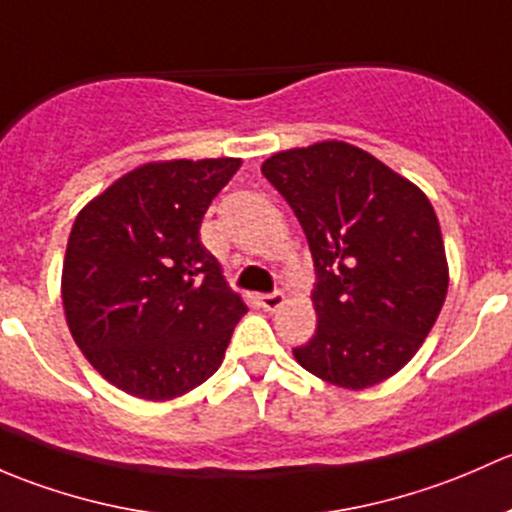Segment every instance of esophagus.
<instances>
[{"instance_id":"esophagus-1","label":"esophagus","mask_w":512,"mask_h":512,"mask_svg":"<svg viewBox=\"0 0 512 512\" xmlns=\"http://www.w3.org/2000/svg\"><path fill=\"white\" fill-rule=\"evenodd\" d=\"M283 303H286V295L283 293L261 295V308L268 310V313H276L278 308H283Z\"/></svg>"}]
</instances>
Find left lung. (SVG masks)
<instances>
[{
    "label": "left lung",
    "mask_w": 512,
    "mask_h": 512,
    "mask_svg": "<svg viewBox=\"0 0 512 512\" xmlns=\"http://www.w3.org/2000/svg\"><path fill=\"white\" fill-rule=\"evenodd\" d=\"M261 172L291 204L318 271V328L295 347V362L352 392L397 374L424 345L449 291L429 197L342 140L276 152Z\"/></svg>",
    "instance_id": "left-lung-1"
}]
</instances>
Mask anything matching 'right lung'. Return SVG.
<instances>
[{"label":"right lung","mask_w":512,"mask_h":512,"mask_svg":"<svg viewBox=\"0 0 512 512\" xmlns=\"http://www.w3.org/2000/svg\"><path fill=\"white\" fill-rule=\"evenodd\" d=\"M239 157L145 162L78 212L61 271L68 330L100 377L170 402L219 370L246 303L199 241Z\"/></svg>","instance_id":"obj_1"}]
</instances>
